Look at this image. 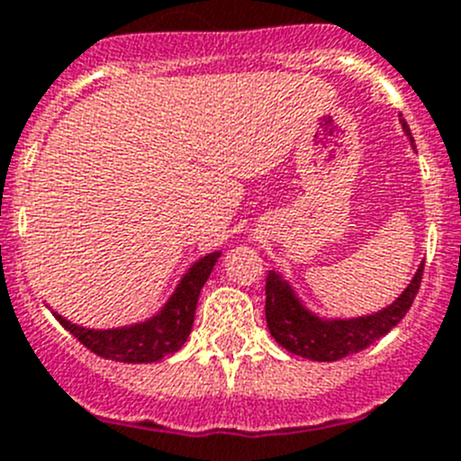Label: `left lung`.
Wrapping results in <instances>:
<instances>
[{
  "mask_svg": "<svg viewBox=\"0 0 461 461\" xmlns=\"http://www.w3.org/2000/svg\"><path fill=\"white\" fill-rule=\"evenodd\" d=\"M402 128L411 140V131L404 119H400ZM425 264H420L416 276L406 285L404 292L385 308L376 310L363 317H319L317 312L298 298L296 289L289 285L280 273L268 271L267 276V323L273 339L289 354L303 358L330 363V360L347 358L351 354L367 349L372 342L391 333L404 314L411 308L413 298L420 289V277Z\"/></svg>",
  "mask_w": 461,
  "mask_h": 461,
  "instance_id": "obj_1",
  "label": "left lung"
}]
</instances>
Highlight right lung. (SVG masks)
Instances as JSON below:
<instances>
[{
  "label": "right lung",
  "mask_w": 461,
  "mask_h": 461,
  "mask_svg": "<svg viewBox=\"0 0 461 461\" xmlns=\"http://www.w3.org/2000/svg\"><path fill=\"white\" fill-rule=\"evenodd\" d=\"M221 255L222 252H209L194 261L163 308L144 321L117 326V329H86L80 323L68 321L59 312L52 314L73 338L80 339L86 349L101 358L119 360V363H156L179 351L185 344L193 330L200 292Z\"/></svg>",
  "instance_id": "add662e5"
}]
</instances>
